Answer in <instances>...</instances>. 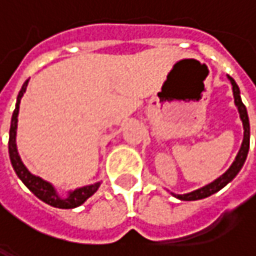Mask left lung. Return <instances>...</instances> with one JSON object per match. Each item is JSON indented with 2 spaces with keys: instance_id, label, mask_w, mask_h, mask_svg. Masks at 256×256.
Returning a JSON list of instances; mask_svg holds the SVG:
<instances>
[{
  "instance_id": "obj_1",
  "label": "left lung",
  "mask_w": 256,
  "mask_h": 256,
  "mask_svg": "<svg viewBox=\"0 0 256 256\" xmlns=\"http://www.w3.org/2000/svg\"><path fill=\"white\" fill-rule=\"evenodd\" d=\"M231 82V87H232V96H234V104L237 106V111H238V116H240V120H242V124H243V140H242V146L234 158V162L231 163V166L215 180H212L210 184L198 188V190H194L191 192H186V194H174L176 198L179 200H184V202H192V200H202V198H206L215 192H218L220 190H222L228 182H231L232 179L237 176V174L242 170L244 162H246V157H248V151H249V136H250V126H249V117H248V111H246V106L243 105L242 102V98H240V88L236 84V81L227 76Z\"/></svg>"
}]
</instances>
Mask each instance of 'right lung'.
<instances>
[{
    "label": "right lung",
    "instance_id": "obj_1",
    "mask_svg": "<svg viewBox=\"0 0 256 256\" xmlns=\"http://www.w3.org/2000/svg\"><path fill=\"white\" fill-rule=\"evenodd\" d=\"M29 80H26L18 94V102H16V108L13 111L12 116V124H10V138H8V154H10V160H12V166L16 172V175L19 179L25 184L26 186L44 203L53 206V208H59V209H74L81 206L88 197H92L98 188L100 186V182H94L90 185H84L76 190H70L66 192V196H60L58 192V190L54 188V185L46 179L40 178L34 174H30L28 170L20 156L18 151V145H16V134H18V117H19V105L20 100L24 98V93L26 92Z\"/></svg>",
    "mask_w": 256,
    "mask_h": 256
}]
</instances>
